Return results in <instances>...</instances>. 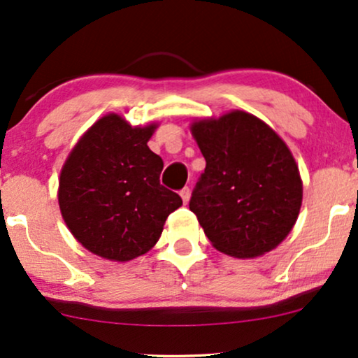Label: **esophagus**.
<instances>
[{"mask_svg": "<svg viewBox=\"0 0 358 358\" xmlns=\"http://www.w3.org/2000/svg\"><path fill=\"white\" fill-rule=\"evenodd\" d=\"M180 197H182L184 204H187L189 199H191V189H189V187H184L182 191H180Z\"/></svg>", "mask_w": 358, "mask_h": 358, "instance_id": "34e87169", "label": "esophagus"}]
</instances>
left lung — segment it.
I'll return each instance as SVG.
<instances>
[{"mask_svg":"<svg viewBox=\"0 0 358 358\" xmlns=\"http://www.w3.org/2000/svg\"><path fill=\"white\" fill-rule=\"evenodd\" d=\"M206 159L189 209L220 252L252 259L289 236L302 206L299 166L282 138L254 114L234 109L194 119Z\"/></svg>","mask_w":358,"mask_h":358,"instance_id":"left-lung-1","label":"left lung"}]
</instances>
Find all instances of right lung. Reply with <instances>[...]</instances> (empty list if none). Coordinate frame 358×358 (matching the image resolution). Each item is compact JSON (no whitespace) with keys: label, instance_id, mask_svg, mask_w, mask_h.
<instances>
[{"label":"right lung","instance_id":"obj_1","mask_svg":"<svg viewBox=\"0 0 358 358\" xmlns=\"http://www.w3.org/2000/svg\"><path fill=\"white\" fill-rule=\"evenodd\" d=\"M157 122L131 126L109 113L79 138L59 176L57 202L74 239L127 262L152 249L182 199L159 182L164 162L149 149Z\"/></svg>","mask_w":358,"mask_h":358}]
</instances>
